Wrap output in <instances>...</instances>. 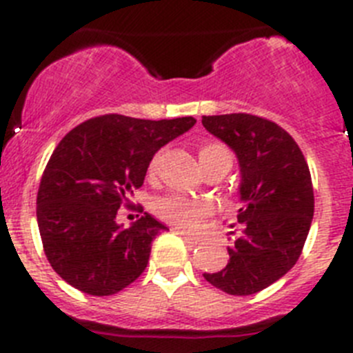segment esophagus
<instances>
[{
	"label": "esophagus",
	"mask_w": 353,
	"mask_h": 353,
	"mask_svg": "<svg viewBox=\"0 0 353 353\" xmlns=\"http://www.w3.org/2000/svg\"><path fill=\"white\" fill-rule=\"evenodd\" d=\"M177 234H179L181 237H183L184 241L188 244H192V246H196V244L200 243V239L196 236H192V234H188V232H184V230H177Z\"/></svg>",
	"instance_id": "34e87169"
}]
</instances>
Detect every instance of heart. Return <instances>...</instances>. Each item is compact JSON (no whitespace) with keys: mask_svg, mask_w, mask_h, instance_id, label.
Masks as SVG:
<instances>
[{"mask_svg":"<svg viewBox=\"0 0 353 353\" xmlns=\"http://www.w3.org/2000/svg\"><path fill=\"white\" fill-rule=\"evenodd\" d=\"M160 153L154 154V158L149 163V174L157 172L158 165H160ZM199 160L202 169L211 167L214 163H221V161L232 165V157L228 153V149L223 144H220V142H205V144L200 145ZM153 211L160 220L188 230V228H193L202 218L209 214L211 205L205 200L190 199V196L170 193V195L160 196V199L154 200Z\"/></svg>","mask_w":353,"mask_h":353,"instance_id":"b5f03b06","label":"heart"}]
</instances>
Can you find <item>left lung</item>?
Instances as JSON below:
<instances>
[{"label": "left lung", "instance_id": "obj_1", "mask_svg": "<svg viewBox=\"0 0 353 353\" xmlns=\"http://www.w3.org/2000/svg\"><path fill=\"white\" fill-rule=\"evenodd\" d=\"M202 125L236 153L243 200L228 263L204 278L230 295L256 294L287 274L303 252L315 211L310 169L290 133L265 117L204 116Z\"/></svg>", "mask_w": 353, "mask_h": 353}]
</instances>
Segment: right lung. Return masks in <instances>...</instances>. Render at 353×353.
Here are the masks:
<instances>
[{"label":"right lung","instance_id":"1","mask_svg":"<svg viewBox=\"0 0 353 353\" xmlns=\"http://www.w3.org/2000/svg\"><path fill=\"white\" fill-rule=\"evenodd\" d=\"M195 123L105 114L61 139L40 181L37 220L47 260L66 283L101 297L144 272L153 239L167 227L144 212L123 228L117 209L130 208L158 149Z\"/></svg>","mask_w":353,"mask_h":353}]
</instances>
